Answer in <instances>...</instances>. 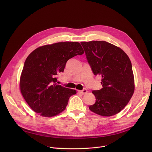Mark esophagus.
<instances>
[{"label": "esophagus", "mask_w": 152, "mask_h": 152, "mask_svg": "<svg viewBox=\"0 0 152 152\" xmlns=\"http://www.w3.org/2000/svg\"><path fill=\"white\" fill-rule=\"evenodd\" d=\"M78 92H79V93L82 94H86L87 92V91L86 89H83L82 91H78Z\"/></svg>", "instance_id": "1"}]
</instances>
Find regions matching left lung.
I'll list each match as a JSON object with an SVG mask.
<instances>
[{
    "instance_id": "obj_1",
    "label": "left lung",
    "mask_w": 152,
    "mask_h": 152,
    "mask_svg": "<svg viewBox=\"0 0 152 152\" xmlns=\"http://www.w3.org/2000/svg\"><path fill=\"white\" fill-rule=\"evenodd\" d=\"M86 58L95 75L102 77V88L93 91L96 101L89 108L103 116L118 113L134 92L131 60L120 48L106 41L81 42Z\"/></svg>"
}]
</instances>
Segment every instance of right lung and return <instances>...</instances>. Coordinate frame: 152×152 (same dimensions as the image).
Instances as JSON below:
<instances>
[{
    "label": "right lung",
    "instance_id": "1",
    "mask_svg": "<svg viewBox=\"0 0 152 152\" xmlns=\"http://www.w3.org/2000/svg\"><path fill=\"white\" fill-rule=\"evenodd\" d=\"M84 53L77 42H61L39 47L26 59L20 77L23 97L31 109L44 117L58 115L76 91L57 83L67 61Z\"/></svg>",
    "mask_w": 152,
    "mask_h": 152
}]
</instances>
